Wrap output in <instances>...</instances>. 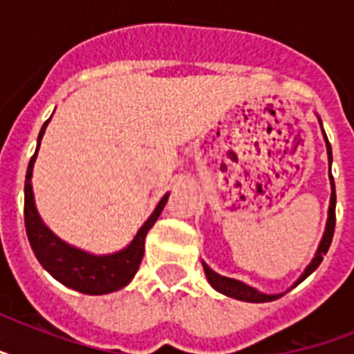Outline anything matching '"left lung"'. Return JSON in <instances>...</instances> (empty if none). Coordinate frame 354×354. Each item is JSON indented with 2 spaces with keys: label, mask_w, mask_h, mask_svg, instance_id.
<instances>
[{
  "label": "left lung",
  "mask_w": 354,
  "mask_h": 354,
  "mask_svg": "<svg viewBox=\"0 0 354 354\" xmlns=\"http://www.w3.org/2000/svg\"><path fill=\"white\" fill-rule=\"evenodd\" d=\"M319 127H322V119L318 118ZM322 132H324V139H325V147H327V158H329V180H330V200H329V213H327V224H325V232L324 236H322V241L318 244V250L314 253L313 261L307 264V268L303 272L297 281L290 288L297 286L301 281H305L308 275L313 274L314 270L318 268L319 263L324 261V255L327 253L329 250L330 242H333V235H335V222H336V216H335V207H336V191H335V180H333V174H330V163H333V150H330V143L327 136H325V130L322 127ZM202 266H204V272H205V277L209 281V285L215 288L216 292H221L224 296L227 297H233V299H239V301H248V303H266V301H274L277 297H281L285 292H281V294H264V292L257 290V288H253V286L246 285V283H242L239 279H233V277H226V275H221L216 274L215 270H211L207 264L202 261ZM288 292V290H286Z\"/></svg>",
  "instance_id": "8db88e82"
}]
</instances>
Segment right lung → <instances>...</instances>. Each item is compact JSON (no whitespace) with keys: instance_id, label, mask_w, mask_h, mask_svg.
Returning <instances> with one entry per match:
<instances>
[{"instance_id":"1","label":"right lung","mask_w":354,"mask_h":354,"mask_svg":"<svg viewBox=\"0 0 354 354\" xmlns=\"http://www.w3.org/2000/svg\"><path fill=\"white\" fill-rule=\"evenodd\" d=\"M51 121V119H49ZM44 122L38 141H36V152L30 158L29 167H27V176H25V230L29 236L30 248L35 252L38 263L49 272L57 281L68 288H73L82 294L90 296H102L110 292L121 290L122 286H127L133 279V275L138 272L141 259L145 252V236L149 230L154 226L158 216L165 207L169 194L165 193L156 205V209L150 213V216L143 222V226L139 227L133 239L128 242L127 246L113 253H90L82 248L71 246L69 242L62 241L60 236L49 230L44 224L40 213L36 209L35 193H32V167H35L38 149H40L41 138L46 133L47 122Z\"/></svg>"}]
</instances>
